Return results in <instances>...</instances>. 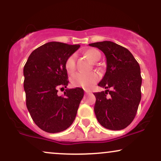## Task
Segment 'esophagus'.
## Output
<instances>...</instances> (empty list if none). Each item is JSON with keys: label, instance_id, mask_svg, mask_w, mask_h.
<instances>
[{"label": "esophagus", "instance_id": "1", "mask_svg": "<svg viewBox=\"0 0 161 161\" xmlns=\"http://www.w3.org/2000/svg\"><path fill=\"white\" fill-rule=\"evenodd\" d=\"M85 92H86V94H88V92H89L88 91H87V90H85Z\"/></svg>", "mask_w": 161, "mask_h": 161}]
</instances>
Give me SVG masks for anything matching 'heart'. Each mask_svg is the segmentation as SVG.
Returning <instances> with one entry per match:
<instances>
[{"mask_svg":"<svg viewBox=\"0 0 161 161\" xmlns=\"http://www.w3.org/2000/svg\"><path fill=\"white\" fill-rule=\"evenodd\" d=\"M85 55L91 60L95 63L101 59V54L97 50L89 48L85 51ZM75 60L76 57L75 54H71L67 57L65 61V69L68 73L72 74L75 70ZM100 79L99 73L92 72L90 73H75L71 77L70 82L72 86L74 87H82L86 89H89L94 85L96 84Z\"/></svg>","mask_w":161,"mask_h":161,"instance_id":"1","label":"heart"}]
</instances>
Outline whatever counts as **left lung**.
I'll return each instance as SVG.
<instances>
[{"label": "left lung", "mask_w": 161, "mask_h": 161, "mask_svg": "<svg viewBox=\"0 0 161 161\" xmlns=\"http://www.w3.org/2000/svg\"><path fill=\"white\" fill-rule=\"evenodd\" d=\"M103 51L107 70L98 86L105 92L94 93L95 116L104 128L120 130L132 123L141 101L140 66L130 51L110 41L89 44ZM111 87L109 91L108 88ZM109 94V96L107 95Z\"/></svg>", "instance_id": "1"}]
</instances>
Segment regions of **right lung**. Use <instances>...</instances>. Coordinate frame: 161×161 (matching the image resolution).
<instances>
[{"label": "right lung", "instance_id": "obj_1", "mask_svg": "<svg viewBox=\"0 0 161 161\" xmlns=\"http://www.w3.org/2000/svg\"><path fill=\"white\" fill-rule=\"evenodd\" d=\"M80 45L51 42L29 55L23 69L26 107L33 121L42 130L56 133L69 128L74 121L84 91L66 88L69 81L65 61Z\"/></svg>", "mask_w": 161, "mask_h": 161}]
</instances>
